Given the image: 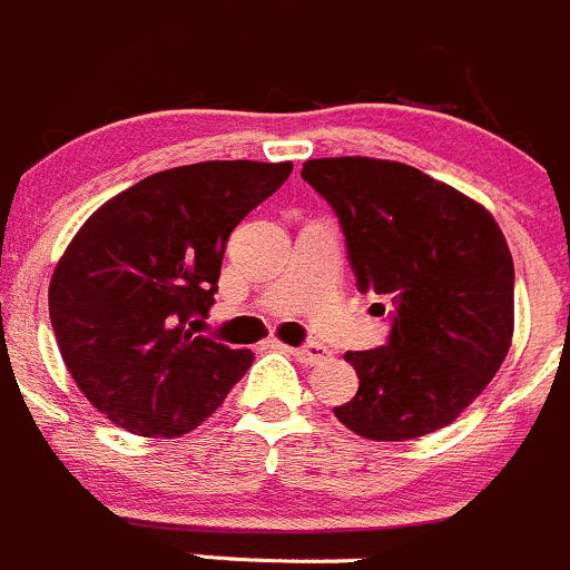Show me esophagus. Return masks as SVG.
<instances>
[{"label":"esophagus","instance_id":"esophagus-1","mask_svg":"<svg viewBox=\"0 0 570 570\" xmlns=\"http://www.w3.org/2000/svg\"><path fill=\"white\" fill-rule=\"evenodd\" d=\"M287 352H291L293 357H296L298 363H304V365H321L324 360H330V352H326L324 346H318V343H307V346L287 348Z\"/></svg>","mask_w":570,"mask_h":570}]
</instances>
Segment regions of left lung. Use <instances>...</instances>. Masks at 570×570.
<instances>
[{"instance_id": "obj_1", "label": "left lung", "mask_w": 570, "mask_h": 570, "mask_svg": "<svg viewBox=\"0 0 570 570\" xmlns=\"http://www.w3.org/2000/svg\"><path fill=\"white\" fill-rule=\"evenodd\" d=\"M302 177L337 213L360 291L393 304L387 346L346 352L360 387L337 421L368 441L443 430L510 352L515 268L504 233L479 202L407 163L318 157Z\"/></svg>"}]
</instances>
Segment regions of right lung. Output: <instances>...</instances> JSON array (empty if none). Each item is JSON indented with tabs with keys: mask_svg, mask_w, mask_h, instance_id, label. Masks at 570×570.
I'll return each instance as SVG.
<instances>
[{
	"mask_svg": "<svg viewBox=\"0 0 570 570\" xmlns=\"http://www.w3.org/2000/svg\"><path fill=\"white\" fill-rule=\"evenodd\" d=\"M293 163L207 160L140 179L71 238L49 318L82 396L121 430L177 438L227 399L255 354L196 335L216 304L229 233Z\"/></svg>",
	"mask_w": 570,
	"mask_h": 570,
	"instance_id": "1",
	"label": "right lung"
}]
</instances>
